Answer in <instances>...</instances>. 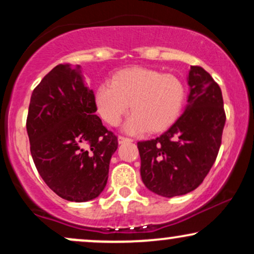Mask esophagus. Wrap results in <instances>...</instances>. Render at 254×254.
I'll list each match as a JSON object with an SVG mask.
<instances>
[{"label":"esophagus","instance_id":"1","mask_svg":"<svg viewBox=\"0 0 254 254\" xmlns=\"http://www.w3.org/2000/svg\"><path fill=\"white\" fill-rule=\"evenodd\" d=\"M118 142L119 143H129V142H132V139L131 138H127V137H124V136H119L118 137Z\"/></svg>","mask_w":254,"mask_h":254}]
</instances>
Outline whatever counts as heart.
Segmentation results:
<instances>
[{
	"mask_svg": "<svg viewBox=\"0 0 254 254\" xmlns=\"http://www.w3.org/2000/svg\"><path fill=\"white\" fill-rule=\"evenodd\" d=\"M184 95L185 90L178 77L133 66L118 71L112 83H101L95 93V101L107 124H119L130 107L132 116L125 124L127 132H159L178 118Z\"/></svg>",
	"mask_w": 254,
	"mask_h": 254,
	"instance_id": "1",
	"label": "heart"
}]
</instances>
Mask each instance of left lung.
I'll return each instance as SVG.
<instances>
[{
    "instance_id": "8db88e82",
    "label": "left lung",
    "mask_w": 254,
    "mask_h": 254,
    "mask_svg": "<svg viewBox=\"0 0 254 254\" xmlns=\"http://www.w3.org/2000/svg\"><path fill=\"white\" fill-rule=\"evenodd\" d=\"M184 113L161 136L137 143L142 182L162 197L193 191L209 173L220 150L226 113L220 86L202 66L192 65Z\"/></svg>"
}]
</instances>
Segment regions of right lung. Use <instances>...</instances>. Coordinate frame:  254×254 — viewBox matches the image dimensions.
I'll list each match as a JSON object with an SVG mask.
<instances>
[{
  "instance_id": "obj_1",
  "label": "right lung",
  "mask_w": 254,
  "mask_h": 254,
  "mask_svg": "<svg viewBox=\"0 0 254 254\" xmlns=\"http://www.w3.org/2000/svg\"><path fill=\"white\" fill-rule=\"evenodd\" d=\"M95 112L80 65L58 64L31 95L26 127L34 165L46 185L70 202L92 200L104 191L118 148L117 136Z\"/></svg>"
}]
</instances>
